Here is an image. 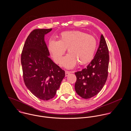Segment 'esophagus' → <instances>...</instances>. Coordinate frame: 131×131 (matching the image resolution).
<instances>
[{
    "label": "esophagus",
    "mask_w": 131,
    "mask_h": 131,
    "mask_svg": "<svg viewBox=\"0 0 131 131\" xmlns=\"http://www.w3.org/2000/svg\"><path fill=\"white\" fill-rule=\"evenodd\" d=\"M71 72H70V71H66L65 72V75H66V77H68L69 75L70 74Z\"/></svg>",
    "instance_id": "34e87169"
}]
</instances>
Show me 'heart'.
I'll return each mask as SVG.
<instances>
[{"mask_svg":"<svg viewBox=\"0 0 131 131\" xmlns=\"http://www.w3.org/2000/svg\"><path fill=\"white\" fill-rule=\"evenodd\" d=\"M97 47V41L92 35L80 31H64L59 34L58 41L50 40L48 51L56 63L60 64L66 49L69 54L62 60L67 68H74L78 62L84 65L92 60Z\"/></svg>","mask_w":131,"mask_h":131,"instance_id":"obj_1","label":"heart"}]
</instances>
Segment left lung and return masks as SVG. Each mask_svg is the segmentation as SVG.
<instances>
[{"label":"left lung","instance_id":"1","mask_svg":"<svg viewBox=\"0 0 131 131\" xmlns=\"http://www.w3.org/2000/svg\"><path fill=\"white\" fill-rule=\"evenodd\" d=\"M109 60L108 47L102 34L92 60L86 68L75 73L77 77L75 90L80 96L89 99L101 91L107 78Z\"/></svg>","mask_w":131,"mask_h":131}]
</instances>
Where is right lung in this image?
Segmentation results:
<instances>
[{"mask_svg": "<svg viewBox=\"0 0 131 131\" xmlns=\"http://www.w3.org/2000/svg\"><path fill=\"white\" fill-rule=\"evenodd\" d=\"M52 29H35L27 38L21 55L23 78L30 91L38 98L54 97L65 72L49 57L44 37Z\"/></svg>", "mask_w": 131, "mask_h": 131, "instance_id": "1", "label": "right lung"}]
</instances>
